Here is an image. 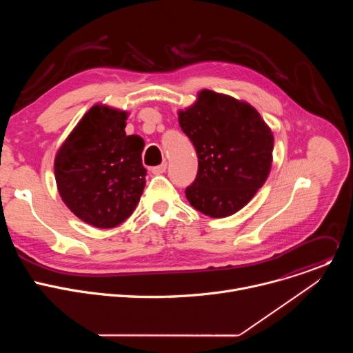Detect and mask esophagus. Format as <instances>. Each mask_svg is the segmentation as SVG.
<instances>
[{
	"label": "esophagus",
	"instance_id": "34e87169",
	"mask_svg": "<svg viewBox=\"0 0 353 353\" xmlns=\"http://www.w3.org/2000/svg\"><path fill=\"white\" fill-rule=\"evenodd\" d=\"M166 168H168V163H162V165H159V166L152 168V173H154V174H162V173L166 172Z\"/></svg>",
	"mask_w": 353,
	"mask_h": 353
}]
</instances>
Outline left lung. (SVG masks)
<instances>
[{
	"label": "left lung",
	"instance_id": "obj_1",
	"mask_svg": "<svg viewBox=\"0 0 353 353\" xmlns=\"http://www.w3.org/2000/svg\"><path fill=\"white\" fill-rule=\"evenodd\" d=\"M179 124L198 157L196 177L185 188L191 207L211 218L240 211L271 172V128L247 102L208 89L179 112Z\"/></svg>",
	"mask_w": 353,
	"mask_h": 353
}]
</instances>
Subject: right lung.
<instances>
[{"mask_svg":"<svg viewBox=\"0 0 353 353\" xmlns=\"http://www.w3.org/2000/svg\"><path fill=\"white\" fill-rule=\"evenodd\" d=\"M128 113L92 106L63 142L54 159L56 183L64 204L99 229L124 222L139 203L146 170L143 139L127 135Z\"/></svg>","mask_w":353,"mask_h":353,"instance_id":"1","label":"right lung"}]
</instances>
